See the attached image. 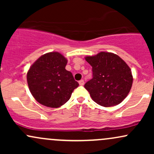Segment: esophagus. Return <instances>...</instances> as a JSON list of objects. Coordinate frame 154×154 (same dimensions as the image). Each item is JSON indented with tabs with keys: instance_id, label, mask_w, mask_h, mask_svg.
<instances>
[{
	"instance_id": "34e87169",
	"label": "esophagus",
	"mask_w": 154,
	"mask_h": 154,
	"mask_svg": "<svg viewBox=\"0 0 154 154\" xmlns=\"http://www.w3.org/2000/svg\"><path fill=\"white\" fill-rule=\"evenodd\" d=\"M79 85H81V86L84 85V84H85L84 80H83V79H81V80H79Z\"/></svg>"
}]
</instances>
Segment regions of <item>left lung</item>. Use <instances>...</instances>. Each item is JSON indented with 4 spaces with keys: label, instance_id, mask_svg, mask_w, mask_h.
<instances>
[{
    "label": "left lung",
    "instance_id": "8db88e82",
    "mask_svg": "<svg viewBox=\"0 0 154 154\" xmlns=\"http://www.w3.org/2000/svg\"><path fill=\"white\" fill-rule=\"evenodd\" d=\"M85 60L93 71V78L85 84L92 99L104 107L121 103L128 96L133 80L128 65L119 56L109 52L86 56Z\"/></svg>",
    "mask_w": 154,
    "mask_h": 154
}]
</instances>
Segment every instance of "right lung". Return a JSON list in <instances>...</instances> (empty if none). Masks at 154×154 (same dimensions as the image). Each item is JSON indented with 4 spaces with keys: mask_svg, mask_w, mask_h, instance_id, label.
<instances>
[{
    "mask_svg": "<svg viewBox=\"0 0 154 154\" xmlns=\"http://www.w3.org/2000/svg\"><path fill=\"white\" fill-rule=\"evenodd\" d=\"M67 60L58 52L40 56L26 75L28 86L35 99L51 108L61 106L69 100L79 84L65 69Z\"/></svg>",
    "mask_w": 154,
    "mask_h": 154,
    "instance_id": "1",
    "label": "right lung"
}]
</instances>
